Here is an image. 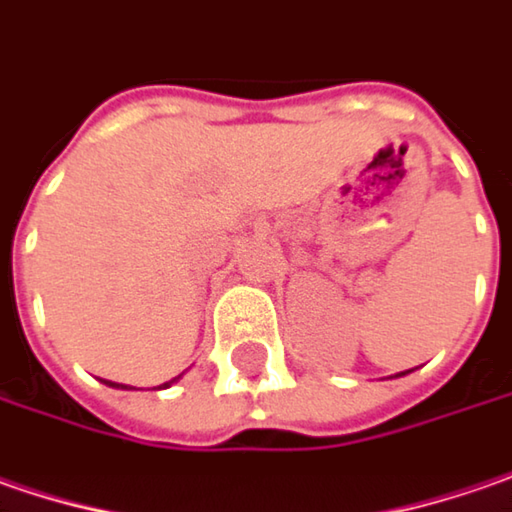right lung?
<instances>
[{"label":"right lung","mask_w":512,"mask_h":512,"mask_svg":"<svg viewBox=\"0 0 512 512\" xmlns=\"http://www.w3.org/2000/svg\"><path fill=\"white\" fill-rule=\"evenodd\" d=\"M105 384H108V381H105ZM111 387H120V384H111ZM163 387H168V384H163ZM123 389H128V387H123Z\"/></svg>","instance_id":"obj_1"}]
</instances>
